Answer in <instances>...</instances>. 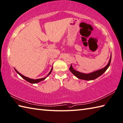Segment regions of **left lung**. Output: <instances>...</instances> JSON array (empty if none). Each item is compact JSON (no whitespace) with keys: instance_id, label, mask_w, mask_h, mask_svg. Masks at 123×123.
Listing matches in <instances>:
<instances>
[{"instance_id":"1","label":"left lung","mask_w":123,"mask_h":123,"mask_svg":"<svg viewBox=\"0 0 123 123\" xmlns=\"http://www.w3.org/2000/svg\"><path fill=\"white\" fill-rule=\"evenodd\" d=\"M111 55L110 59L109 60V62L108 64L106 65V66L103 68V69H99L98 70H97V71H93L92 72L89 73V74H85V73H82L79 72L78 71L75 70L72 66V64L70 66L69 70L70 71L72 72L73 74H74L75 77L78 78V79H82V80H93L96 79V78H98L100 77L101 75L103 74L104 72H105L107 69L108 68V67L110 66L111 62Z\"/></svg>"}]
</instances>
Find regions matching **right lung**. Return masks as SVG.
Returning <instances> with one entry per match:
<instances>
[{
  "instance_id": "1",
  "label": "right lung",
  "mask_w": 123,
  "mask_h": 123,
  "mask_svg": "<svg viewBox=\"0 0 123 123\" xmlns=\"http://www.w3.org/2000/svg\"><path fill=\"white\" fill-rule=\"evenodd\" d=\"M14 69H15V70L16 71V72L17 73V74L20 75V77H22L23 78V79H25L26 81H27V82H30V83H38L39 82L41 81H43V80H45V79H46V78L47 77H48V76H49V75L51 74V72H52V69H53V67L52 68L51 71H49V74H48V75H47L46 77L43 78H41V79H31V78H27V77H26L24 76V75H22V74H20V73H19V72H18L17 71V70L16 69L14 68Z\"/></svg>"
}]
</instances>
